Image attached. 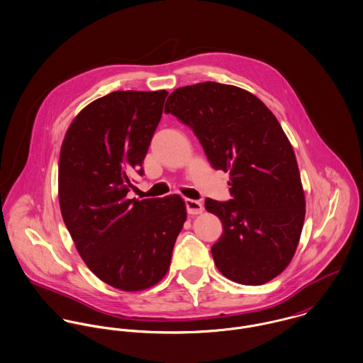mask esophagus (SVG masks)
<instances>
[{
  "label": "esophagus",
  "instance_id": "esophagus-1",
  "mask_svg": "<svg viewBox=\"0 0 363 363\" xmlns=\"http://www.w3.org/2000/svg\"><path fill=\"white\" fill-rule=\"evenodd\" d=\"M185 204H186V211H188V214L195 216V214H201V211H203V204H201V201H194V199H186Z\"/></svg>",
  "mask_w": 363,
  "mask_h": 363
}]
</instances>
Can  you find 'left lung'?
Segmentation results:
<instances>
[{
  "mask_svg": "<svg viewBox=\"0 0 363 363\" xmlns=\"http://www.w3.org/2000/svg\"><path fill=\"white\" fill-rule=\"evenodd\" d=\"M164 111L192 128L213 168L230 172L233 199L204 201L224 228L211 246L220 273L243 285L281 274L295 255L306 204L280 122L255 94L217 82L175 89Z\"/></svg>",
  "mask_w": 363,
  "mask_h": 363,
  "instance_id": "left-lung-1",
  "label": "left lung"
}]
</instances>
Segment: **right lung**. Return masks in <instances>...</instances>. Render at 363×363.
<instances>
[{
	"label": "right lung",
	"mask_w": 363,
	"mask_h": 363,
	"mask_svg": "<svg viewBox=\"0 0 363 363\" xmlns=\"http://www.w3.org/2000/svg\"><path fill=\"white\" fill-rule=\"evenodd\" d=\"M165 90L113 91L86 106L69 125L58 164L64 223L86 266L126 292L167 274L186 220L179 195L129 199L132 177L162 120Z\"/></svg>",
	"instance_id": "right-lung-1"
}]
</instances>
